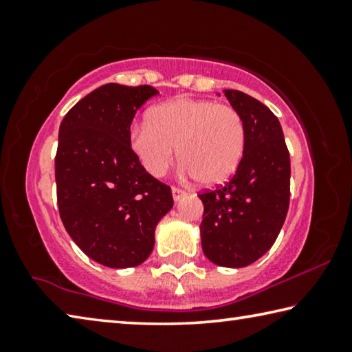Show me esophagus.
<instances>
[{"label":"esophagus","instance_id":"esophagus-1","mask_svg":"<svg viewBox=\"0 0 352 352\" xmlns=\"http://www.w3.org/2000/svg\"><path fill=\"white\" fill-rule=\"evenodd\" d=\"M184 195H186V190H183V189H180V188H172V197H174V200L175 201H178V200H182Z\"/></svg>","mask_w":352,"mask_h":352}]
</instances>
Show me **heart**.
Listing matches in <instances>:
<instances>
[{
  "label": "heart",
  "instance_id": "1",
  "mask_svg": "<svg viewBox=\"0 0 352 352\" xmlns=\"http://www.w3.org/2000/svg\"><path fill=\"white\" fill-rule=\"evenodd\" d=\"M130 148L148 174L163 177L178 158L183 172L204 186H217L234 174L245 153L241 113L208 99L178 98L155 105L147 122L130 130Z\"/></svg>",
  "mask_w": 352,
  "mask_h": 352
}]
</instances>
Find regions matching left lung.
Instances as JSON below:
<instances>
[{
  "mask_svg": "<svg viewBox=\"0 0 352 352\" xmlns=\"http://www.w3.org/2000/svg\"><path fill=\"white\" fill-rule=\"evenodd\" d=\"M245 122V153L223 186L199 194L204 201L201 248L220 267L241 269L269 252L290 200V157L278 118L258 99L223 90Z\"/></svg>",
  "mask_w": 352,
  "mask_h": 352,
  "instance_id": "1",
  "label": "left lung"
}]
</instances>
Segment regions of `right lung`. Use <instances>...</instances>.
Wrapping results in <instances>:
<instances>
[{"label":"right lung","instance_id":"1","mask_svg":"<svg viewBox=\"0 0 352 352\" xmlns=\"http://www.w3.org/2000/svg\"><path fill=\"white\" fill-rule=\"evenodd\" d=\"M158 91L107 83L80 99L58 129L57 204L65 230L88 258L111 269L144 262L155 228L174 206L170 188L129 144L136 110Z\"/></svg>","mask_w":352,"mask_h":352}]
</instances>
